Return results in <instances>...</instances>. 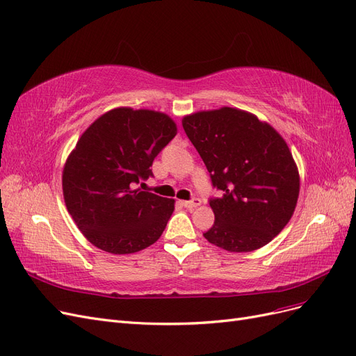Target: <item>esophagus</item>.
<instances>
[{"mask_svg": "<svg viewBox=\"0 0 356 356\" xmlns=\"http://www.w3.org/2000/svg\"><path fill=\"white\" fill-rule=\"evenodd\" d=\"M181 204H182V207H184V208L191 209V208H196V207H199V204H200V199L195 197V199H191V200H182V202H181Z\"/></svg>", "mask_w": 356, "mask_h": 356, "instance_id": "34e87169", "label": "esophagus"}]
</instances>
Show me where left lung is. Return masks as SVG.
Segmentation results:
<instances>
[{
  "label": "left lung",
  "mask_w": 356,
  "mask_h": 356,
  "mask_svg": "<svg viewBox=\"0 0 356 356\" xmlns=\"http://www.w3.org/2000/svg\"><path fill=\"white\" fill-rule=\"evenodd\" d=\"M182 127L207 166L215 221L203 233L230 252H250L270 242L293 215L300 178L284 138L254 114L224 106L182 118Z\"/></svg>",
  "instance_id": "obj_1"
}]
</instances>
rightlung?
<instances>
[{"mask_svg": "<svg viewBox=\"0 0 356 356\" xmlns=\"http://www.w3.org/2000/svg\"><path fill=\"white\" fill-rule=\"evenodd\" d=\"M177 135L163 113L115 108L79 139L62 175L63 199L80 232L96 248L132 254L153 245L174 212V199L138 188L153 177L157 154Z\"/></svg>", "mask_w": 356, "mask_h": 356, "instance_id": "obj_1", "label": "right lung"}]
</instances>
